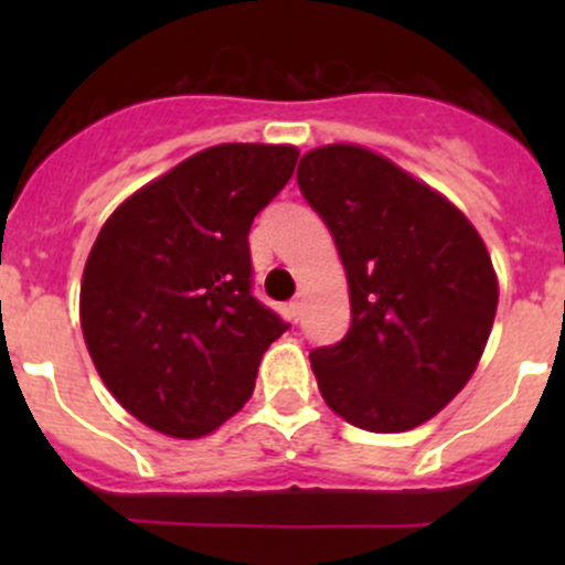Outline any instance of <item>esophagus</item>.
<instances>
[{
	"label": "esophagus",
	"instance_id": "esophagus-1",
	"mask_svg": "<svg viewBox=\"0 0 565 565\" xmlns=\"http://www.w3.org/2000/svg\"><path fill=\"white\" fill-rule=\"evenodd\" d=\"M303 303H306V295L303 292H298L292 300H289V317H292L295 322H298L300 315H303Z\"/></svg>",
	"mask_w": 565,
	"mask_h": 565
}]
</instances>
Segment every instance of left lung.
<instances>
[{
    "instance_id": "obj_1",
    "label": "left lung",
    "mask_w": 565,
    "mask_h": 565,
    "mask_svg": "<svg viewBox=\"0 0 565 565\" xmlns=\"http://www.w3.org/2000/svg\"><path fill=\"white\" fill-rule=\"evenodd\" d=\"M298 185L350 284V330L311 350L319 393L352 426L415 429L481 361L498 311L489 250L446 196L366 147L306 152Z\"/></svg>"
}]
</instances>
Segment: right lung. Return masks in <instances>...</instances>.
<instances>
[{"mask_svg": "<svg viewBox=\"0 0 565 565\" xmlns=\"http://www.w3.org/2000/svg\"><path fill=\"white\" fill-rule=\"evenodd\" d=\"M289 145H218L125 199L82 278L95 369L134 418L169 437L210 435L254 393L289 328L250 295L248 232L289 182Z\"/></svg>", "mask_w": 565, "mask_h": 565, "instance_id": "right-lung-1", "label": "right lung"}]
</instances>
